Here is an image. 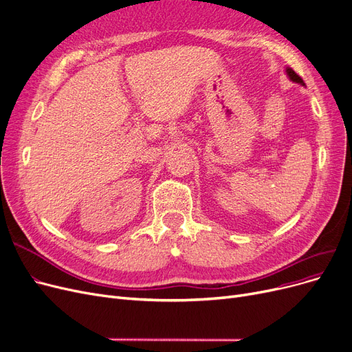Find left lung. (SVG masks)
<instances>
[{
	"mask_svg": "<svg viewBox=\"0 0 352 352\" xmlns=\"http://www.w3.org/2000/svg\"><path fill=\"white\" fill-rule=\"evenodd\" d=\"M285 72H286V76L289 78V80H292V82H295V83H299V85L305 86L303 80L300 79V76H298L292 69H290V67H286V69H285Z\"/></svg>",
	"mask_w": 352,
	"mask_h": 352,
	"instance_id": "1",
	"label": "left lung"
}]
</instances>
